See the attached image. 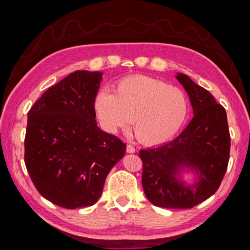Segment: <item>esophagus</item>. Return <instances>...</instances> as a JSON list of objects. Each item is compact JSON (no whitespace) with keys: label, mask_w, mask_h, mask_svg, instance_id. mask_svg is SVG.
Instances as JSON below:
<instances>
[{"label":"esophagus","mask_w":250,"mask_h":250,"mask_svg":"<svg viewBox=\"0 0 250 250\" xmlns=\"http://www.w3.org/2000/svg\"><path fill=\"white\" fill-rule=\"evenodd\" d=\"M135 148H134V146H132L131 144H129L128 146H126V153H129V154H133V153H135Z\"/></svg>","instance_id":"1"}]
</instances>
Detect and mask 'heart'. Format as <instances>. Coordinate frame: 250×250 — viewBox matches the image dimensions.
<instances>
[{"label":"heart","mask_w":250,"mask_h":250,"mask_svg":"<svg viewBox=\"0 0 250 250\" xmlns=\"http://www.w3.org/2000/svg\"><path fill=\"white\" fill-rule=\"evenodd\" d=\"M94 107L102 125L108 132L128 130L134 119L136 136L148 145L172 139L188 110L187 96L180 89L143 76L121 79L116 93L100 91Z\"/></svg>","instance_id":"obj_1"}]
</instances>
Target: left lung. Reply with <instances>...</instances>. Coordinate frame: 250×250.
Listing matches in <instances>:
<instances>
[{"instance_id":"8db88e82","label":"left lung","mask_w":250,"mask_h":250,"mask_svg":"<svg viewBox=\"0 0 250 250\" xmlns=\"http://www.w3.org/2000/svg\"><path fill=\"white\" fill-rule=\"evenodd\" d=\"M175 78L189 96L194 117L182 133L158 147L141 149L142 185L149 202L157 207L192 208L217 192L227 172L231 138L227 111L210 92L189 77ZM187 167L198 177L193 185L179 179Z\"/></svg>"}]
</instances>
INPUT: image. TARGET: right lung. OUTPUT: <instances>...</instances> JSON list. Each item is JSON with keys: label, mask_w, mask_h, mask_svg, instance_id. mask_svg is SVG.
I'll return each instance as SVG.
<instances>
[{"label": "right lung", "mask_w": 250, "mask_h": 250, "mask_svg": "<svg viewBox=\"0 0 250 250\" xmlns=\"http://www.w3.org/2000/svg\"><path fill=\"white\" fill-rule=\"evenodd\" d=\"M100 71L78 70L43 93L28 112L24 164L34 187L67 209L94 205L125 144L97 126Z\"/></svg>", "instance_id": "obj_1"}]
</instances>
